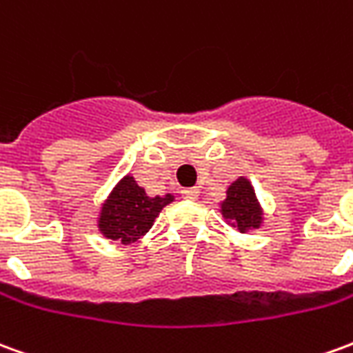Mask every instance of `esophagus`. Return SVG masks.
Returning a JSON list of instances; mask_svg holds the SVG:
<instances>
[{
  "mask_svg": "<svg viewBox=\"0 0 353 353\" xmlns=\"http://www.w3.org/2000/svg\"><path fill=\"white\" fill-rule=\"evenodd\" d=\"M181 196H183V199H189V201H194V199H199V189H196V187L183 189V191H181Z\"/></svg>",
  "mask_w": 353,
  "mask_h": 353,
  "instance_id": "esophagus-1",
  "label": "esophagus"
}]
</instances>
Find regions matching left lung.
I'll return each mask as SVG.
<instances>
[{
    "label": "left lung",
    "mask_w": 353,
    "mask_h": 353,
    "mask_svg": "<svg viewBox=\"0 0 353 353\" xmlns=\"http://www.w3.org/2000/svg\"><path fill=\"white\" fill-rule=\"evenodd\" d=\"M218 212L228 221V225L235 228L241 233H248L263 225V208L254 185L245 176H239L225 189V199L219 201Z\"/></svg>",
    "instance_id": "8db88e82"
}]
</instances>
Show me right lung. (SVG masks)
<instances>
[{
  "label": "right lung",
  "mask_w": 353,
  "mask_h": 353,
  "mask_svg": "<svg viewBox=\"0 0 353 353\" xmlns=\"http://www.w3.org/2000/svg\"><path fill=\"white\" fill-rule=\"evenodd\" d=\"M176 201L172 193L149 194L137 185L132 174H125L110 189L97 212V229L117 245H132L149 233L164 206Z\"/></svg>",
  "instance_id": "1"
}]
</instances>
